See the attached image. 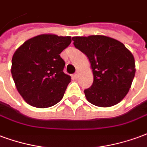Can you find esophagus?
<instances>
[{
	"label": "esophagus",
	"mask_w": 147,
	"mask_h": 147,
	"mask_svg": "<svg viewBox=\"0 0 147 147\" xmlns=\"http://www.w3.org/2000/svg\"><path fill=\"white\" fill-rule=\"evenodd\" d=\"M73 77H74V78H75V79H76V78H77L78 77V72L75 73L73 75Z\"/></svg>",
	"instance_id": "esophagus-1"
}]
</instances>
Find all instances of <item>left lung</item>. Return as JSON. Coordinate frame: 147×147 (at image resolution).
Returning a JSON list of instances; mask_svg holds the SVG:
<instances>
[{"label":"left lung","mask_w":147,"mask_h":147,"mask_svg":"<svg viewBox=\"0 0 147 147\" xmlns=\"http://www.w3.org/2000/svg\"><path fill=\"white\" fill-rule=\"evenodd\" d=\"M74 45L87 55L92 69V85L84 90L88 101L100 107L125 98L136 74L131 51L117 40L102 35L72 37Z\"/></svg>","instance_id":"1"}]
</instances>
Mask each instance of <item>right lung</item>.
<instances>
[{
    "label": "right lung",
    "mask_w": 147,
    "mask_h": 147,
    "mask_svg": "<svg viewBox=\"0 0 147 147\" xmlns=\"http://www.w3.org/2000/svg\"><path fill=\"white\" fill-rule=\"evenodd\" d=\"M71 37L41 34L27 40L15 51L11 72L19 93L37 108L54 106L63 98L71 78L63 72L60 53Z\"/></svg>",
    "instance_id": "obj_1"
}]
</instances>
